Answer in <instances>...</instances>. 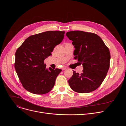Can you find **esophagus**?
Masks as SVG:
<instances>
[{"label":"esophagus","instance_id":"1","mask_svg":"<svg viewBox=\"0 0 126 126\" xmlns=\"http://www.w3.org/2000/svg\"><path fill=\"white\" fill-rule=\"evenodd\" d=\"M66 69V67H63L62 68V70H65Z\"/></svg>","mask_w":126,"mask_h":126}]
</instances>
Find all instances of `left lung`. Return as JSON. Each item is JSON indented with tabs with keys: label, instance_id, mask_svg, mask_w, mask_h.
<instances>
[{
	"label": "left lung",
	"instance_id": "8db88e82",
	"mask_svg": "<svg viewBox=\"0 0 126 126\" xmlns=\"http://www.w3.org/2000/svg\"><path fill=\"white\" fill-rule=\"evenodd\" d=\"M75 48L74 55L82 64L81 74L73 71L68 80L70 87L78 93H89L96 90L106 77L110 67V53L100 36L81 31L67 32Z\"/></svg>",
	"mask_w": 126,
	"mask_h": 126
}]
</instances>
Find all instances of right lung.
Wrapping results in <instances>:
<instances>
[{
  "label": "right lung",
  "instance_id": "add662e5",
  "mask_svg": "<svg viewBox=\"0 0 126 126\" xmlns=\"http://www.w3.org/2000/svg\"><path fill=\"white\" fill-rule=\"evenodd\" d=\"M65 32L47 31L25 39L15 53V68L23 87L36 94L48 93L62 71L46 68L45 58L64 38Z\"/></svg>",
  "mask_w": 126,
  "mask_h": 126
}]
</instances>
